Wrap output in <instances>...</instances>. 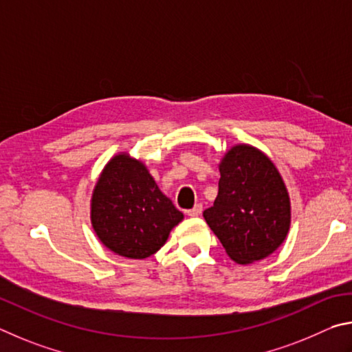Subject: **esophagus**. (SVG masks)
<instances>
[{"mask_svg":"<svg viewBox=\"0 0 352 352\" xmlns=\"http://www.w3.org/2000/svg\"><path fill=\"white\" fill-rule=\"evenodd\" d=\"M202 213V204H196L192 210H188L187 214L188 217H199V214Z\"/></svg>","mask_w":352,"mask_h":352,"instance_id":"34e87169","label":"esophagus"}]
</instances>
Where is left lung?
<instances>
[{"label":"left lung","instance_id":"8db88e82","mask_svg":"<svg viewBox=\"0 0 352 352\" xmlns=\"http://www.w3.org/2000/svg\"><path fill=\"white\" fill-rule=\"evenodd\" d=\"M221 179L207 224L238 264H250L280 248L291 226V201L276 166L250 145H236L219 164Z\"/></svg>","mask_w":352,"mask_h":352}]
</instances>
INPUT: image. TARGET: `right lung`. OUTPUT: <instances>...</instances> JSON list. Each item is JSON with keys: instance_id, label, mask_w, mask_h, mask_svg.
I'll list each match as a JSON object with an SVG mask.
<instances>
[{"instance_id": "add662e5", "label": "right lung", "mask_w": 352, "mask_h": 352, "mask_svg": "<svg viewBox=\"0 0 352 352\" xmlns=\"http://www.w3.org/2000/svg\"><path fill=\"white\" fill-rule=\"evenodd\" d=\"M182 218L146 166L128 154L109 160L92 193L91 223L98 239L133 260L156 254Z\"/></svg>"}]
</instances>
